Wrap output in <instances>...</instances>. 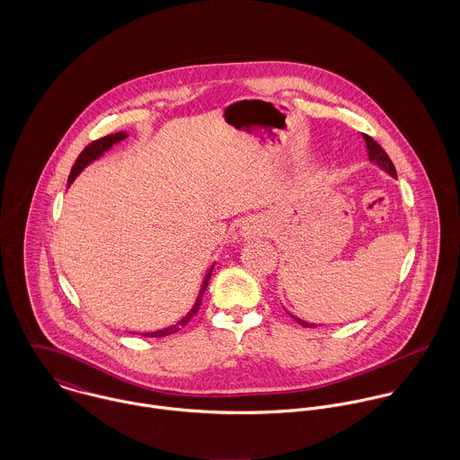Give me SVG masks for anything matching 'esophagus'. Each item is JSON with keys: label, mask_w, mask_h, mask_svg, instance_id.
I'll return each instance as SVG.
<instances>
[{"label": "esophagus", "mask_w": 460, "mask_h": 460, "mask_svg": "<svg viewBox=\"0 0 460 460\" xmlns=\"http://www.w3.org/2000/svg\"><path fill=\"white\" fill-rule=\"evenodd\" d=\"M263 232V225L261 219H257V217H250V219H246L244 223H243V226H241V237H244V239H255V237H259V235H262Z\"/></svg>", "instance_id": "esophagus-1"}]
</instances>
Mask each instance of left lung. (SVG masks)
I'll return each instance as SVG.
<instances>
[{
    "mask_svg": "<svg viewBox=\"0 0 460 460\" xmlns=\"http://www.w3.org/2000/svg\"><path fill=\"white\" fill-rule=\"evenodd\" d=\"M363 137H365V143H367V150H368V159H370V163H374V164H377L381 170H385L388 175H392L394 179H396V170H394V163H392V159L388 157V154L385 152V148L377 143V141H374L368 134H363ZM297 324H301V326H305V328H317V324H310V323H306V321H303V319H299V317H296V315H292V314H288Z\"/></svg>",
    "mask_w": 460,
    "mask_h": 460,
    "instance_id": "8db88e82",
    "label": "left lung"
}]
</instances>
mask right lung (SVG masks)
Instances as JSON below:
<instances>
[{"label":"right lung","instance_id":"obj_1","mask_svg":"<svg viewBox=\"0 0 460 460\" xmlns=\"http://www.w3.org/2000/svg\"><path fill=\"white\" fill-rule=\"evenodd\" d=\"M126 137H128L126 132H117V134H110V136H104V137H101V139H95V141H92L88 146H84V150L79 154V157L75 159V163H74V166H72V170H70L68 186L74 182V179H75L90 163H93L95 159H99V157H101L104 152H108L115 143H119V141H122V139H126ZM212 269H214V265L207 270V274H205V278H203V283H201V288H199V292H198L197 301H195L193 308H191L177 324L168 326V328L164 329H157V331H152V332H141V336L159 338V336L173 334V332H177V331H181V329L184 328V326L195 317V314H197L198 308H199V305H201V297H203V292H205V288H207V285H208Z\"/></svg>","mask_w":460,"mask_h":460}]
</instances>
